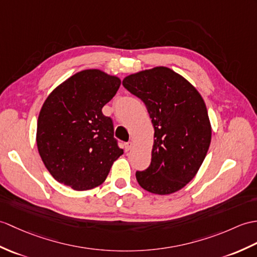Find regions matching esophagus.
Wrapping results in <instances>:
<instances>
[{
    "label": "esophagus",
    "mask_w": 257,
    "mask_h": 257,
    "mask_svg": "<svg viewBox=\"0 0 257 257\" xmlns=\"http://www.w3.org/2000/svg\"><path fill=\"white\" fill-rule=\"evenodd\" d=\"M131 147H133V143H131V142H126V143H124V145H123V149H124V151H129L130 150V149H131Z\"/></svg>",
    "instance_id": "34e87169"
}]
</instances>
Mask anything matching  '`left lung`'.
<instances>
[{
    "instance_id": "obj_1",
    "label": "left lung",
    "mask_w": 257,
    "mask_h": 257,
    "mask_svg": "<svg viewBox=\"0 0 257 257\" xmlns=\"http://www.w3.org/2000/svg\"><path fill=\"white\" fill-rule=\"evenodd\" d=\"M123 87L146 104L154 127L151 163L137 171L140 186L169 195L193 180L211 141V127L204 99L189 82L169 68L131 74Z\"/></svg>"
}]
</instances>
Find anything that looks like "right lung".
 I'll list each match as a JSON object with an SVG mask.
<instances>
[{
  "label": "right lung",
  "mask_w": 257,
  "mask_h": 257,
  "mask_svg": "<svg viewBox=\"0 0 257 257\" xmlns=\"http://www.w3.org/2000/svg\"><path fill=\"white\" fill-rule=\"evenodd\" d=\"M120 80L99 70L74 74L47 97L37 123V147L59 183L86 190L103 183L123 153L114 122L101 108L115 96Z\"/></svg>",
  "instance_id": "add662e5"
}]
</instances>
